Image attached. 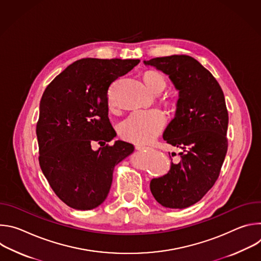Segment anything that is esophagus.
<instances>
[{
  "instance_id": "34e87169",
  "label": "esophagus",
  "mask_w": 261,
  "mask_h": 261,
  "mask_svg": "<svg viewBox=\"0 0 261 261\" xmlns=\"http://www.w3.org/2000/svg\"><path fill=\"white\" fill-rule=\"evenodd\" d=\"M136 150H138L139 152H146V151L152 150V147L144 146V145H136Z\"/></svg>"
}]
</instances>
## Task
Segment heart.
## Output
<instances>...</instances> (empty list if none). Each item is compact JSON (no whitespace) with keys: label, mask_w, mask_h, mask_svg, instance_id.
I'll return each mask as SVG.
<instances>
[{"label":"heart","mask_w":261,"mask_h":261,"mask_svg":"<svg viewBox=\"0 0 261 261\" xmlns=\"http://www.w3.org/2000/svg\"><path fill=\"white\" fill-rule=\"evenodd\" d=\"M143 80L151 91L160 93L166 87V80L158 71H147ZM166 117L160 109L137 110L124 119L120 126V135L135 143H148L154 140L164 129Z\"/></svg>","instance_id":"b5f03b06"}]
</instances>
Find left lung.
Segmentation results:
<instances>
[{"label": "left lung", "mask_w": 261, "mask_h": 261, "mask_svg": "<svg viewBox=\"0 0 261 261\" xmlns=\"http://www.w3.org/2000/svg\"><path fill=\"white\" fill-rule=\"evenodd\" d=\"M143 63L167 74L178 91L175 116L163 138L182 150L180 161L171 163L168 173L151 180V192L165 207H188L213 187L227 153L224 94L212 73L192 57L174 55Z\"/></svg>", "instance_id": "1"}]
</instances>
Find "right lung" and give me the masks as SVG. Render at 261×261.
Instances as JSON below:
<instances>
[{"label":"right lung","instance_id":"right-lung-1","mask_svg":"<svg viewBox=\"0 0 261 261\" xmlns=\"http://www.w3.org/2000/svg\"><path fill=\"white\" fill-rule=\"evenodd\" d=\"M139 60L82 59L47 86L36 133L39 164L57 196L72 208L93 210L107 197L115 166L133 153L108 119V88ZM98 141L97 151L90 143Z\"/></svg>","mask_w":261,"mask_h":261}]
</instances>
